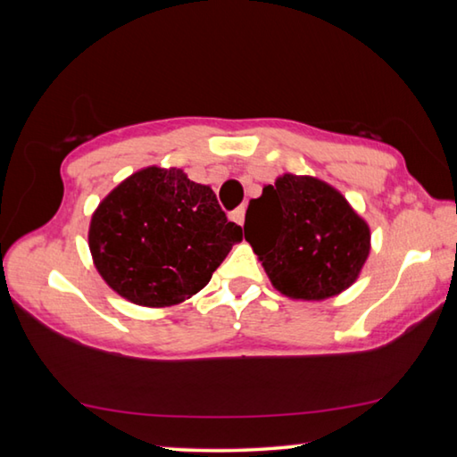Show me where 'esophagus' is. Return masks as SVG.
Instances as JSON below:
<instances>
[{"label": "esophagus", "instance_id": "obj_1", "mask_svg": "<svg viewBox=\"0 0 457 457\" xmlns=\"http://www.w3.org/2000/svg\"><path fill=\"white\" fill-rule=\"evenodd\" d=\"M231 220H234L236 223H239V226H244V220H245V207H237V210L231 213Z\"/></svg>", "mask_w": 457, "mask_h": 457}]
</instances>
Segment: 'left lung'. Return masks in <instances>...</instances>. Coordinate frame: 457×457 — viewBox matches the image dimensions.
<instances>
[{
    "mask_svg": "<svg viewBox=\"0 0 457 457\" xmlns=\"http://www.w3.org/2000/svg\"><path fill=\"white\" fill-rule=\"evenodd\" d=\"M245 239L274 288L320 303L357 282L370 252V228L327 181L284 173L247 205Z\"/></svg>",
    "mask_w": 457,
    "mask_h": 457,
    "instance_id": "8db88e82",
    "label": "left lung"
}]
</instances>
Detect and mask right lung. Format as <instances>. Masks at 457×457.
<instances>
[{"mask_svg":"<svg viewBox=\"0 0 457 457\" xmlns=\"http://www.w3.org/2000/svg\"><path fill=\"white\" fill-rule=\"evenodd\" d=\"M242 237L210 185L191 181L183 169L157 165L120 181L100 201L88 228L103 280L129 303L149 308L181 304L205 288Z\"/></svg>","mask_w":457,"mask_h":457,"instance_id":"right-lung-1","label":"right lung"}]
</instances>
